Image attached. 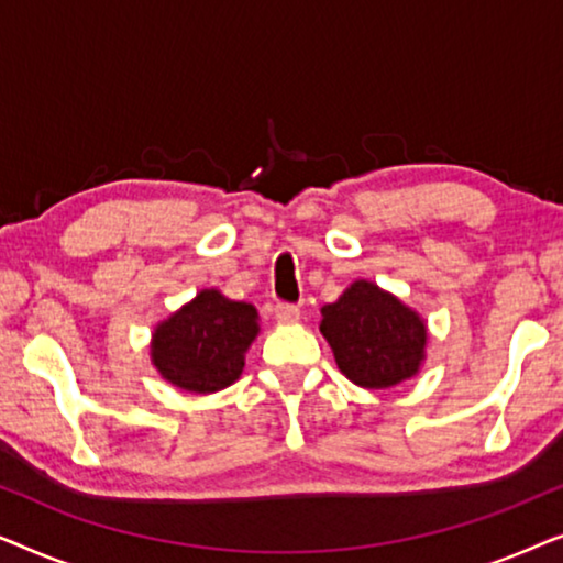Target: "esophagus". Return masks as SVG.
Masks as SVG:
<instances>
[{
    "instance_id": "34e87169",
    "label": "esophagus",
    "mask_w": 563,
    "mask_h": 563,
    "mask_svg": "<svg viewBox=\"0 0 563 563\" xmlns=\"http://www.w3.org/2000/svg\"><path fill=\"white\" fill-rule=\"evenodd\" d=\"M274 318H276V322H282V325H295V322L299 320V310L295 305L279 302L274 307Z\"/></svg>"
}]
</instances>
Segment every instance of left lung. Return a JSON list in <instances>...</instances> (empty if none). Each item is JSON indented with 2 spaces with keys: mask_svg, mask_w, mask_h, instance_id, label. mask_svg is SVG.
Returning a JSON list of instances; mask_svg holds the SVG:
<instances>
[{
  "mask_svg": "<svg viewBox=\"0 0 563 563\" xmlns=\"http://www.w3.org/2000/svg\"><path fill=\"white\" fill-rule=\"evenodd\" d=\"M320 314L338 368L358 387H397L426 364L428 322L379 284L356 279Z\"/></svg>",
  "mask_w": 563,
  "mask_h": 563,
  "instance_id": "left-lung-1",
  "label": "left lung"
}]
</instances>
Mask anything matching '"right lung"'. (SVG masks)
<instances>
[{
  "mask_svg": "<svg viewBox=\"0 0 563 563\" xmlns=\"http://www.w3.org/2000/svg\"><path fill=\"white\" fill-rule=\"evenodd\" d=\"M258 333V312L251 302L202 289L153 328L151 364L174 387L212 395L241 379L245 351Z\"/></svg>",
  "mask_w": 563,
  "mask_h": 563,
  "instance_id": "add662e5",
  "label": "right lung"
}]
</instances>
